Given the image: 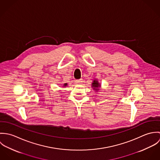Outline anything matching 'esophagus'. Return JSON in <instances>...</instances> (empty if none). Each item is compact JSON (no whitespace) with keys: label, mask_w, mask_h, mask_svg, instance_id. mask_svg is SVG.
Wrapping results in <instances>:
<instances>
[{"label":"esophagus","mask_w":160,"mask_h":160,"mask_svg":"<svg viewBox=\"0 0 160 160\" xmlns=\"http://www.w3.org/2000/svg\"><path fill=\"white\" fill-rule=\"evenodd\" d=\"M82 82V79H77L76 81V83L78 84V85H80L81 84Z\"/></svg>","instance_id":"esophagus-1"}]
</instances>
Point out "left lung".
Returning <instances> with one entry per match:
<instances>
[{
  "mask_svg": "<svg viewBox=\"0 0 160 160\" xmlns=\"http://www.w3.org/2000/svg\"><path fill=\"white\" fill-rule=\"evenodd\" d=\"M100 87V83L98 82L97 80L94 79L93 81V82L92 83V88L95 90V91H98V88Z\"/></svg>",
  "mask_w": 160,
  "mask_h": 160,
  "instance_id": "left-lung-1",
  "label": "left lung"
}]
</instances>
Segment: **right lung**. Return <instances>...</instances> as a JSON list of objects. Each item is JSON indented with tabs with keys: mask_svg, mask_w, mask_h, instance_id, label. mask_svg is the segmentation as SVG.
I'll return each mask as SVG.
<instances>
[{
	"mask_svg": "<svg viewBox=\"0 0 160 160\" xmlns=\"http://www.w3.org/2000/svg\"><path fill=\"white\" fill-rule=\"evenodd\" d=\"M67 84H68L67 83H65V84H63V87H66V86H67Z\"/></svg>",
	"mask_w": 160,
	"mask_h": 160,
	"instance_id": "right-lung-1",
	"label": "right lung"
}]
</instances>
